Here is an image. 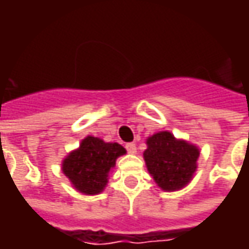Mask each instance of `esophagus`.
Returning a JSON list of instances; mask_svg holds the SVG:
<instances>
[{"label":"esophagus","mask_w":249,"mask_h":249,"mask_svg":"<svg viewBox=\"0 0 249 249\" xmlns=\"http://www.w3.org/2000/svg\"><path fill=\"white\" fill-rule=\"evenodd\" d=\"M126 149H127V152H129V154H136V152H137V147H136V144H134V142H129V144H126Z\"/></svg>","instance_id":"obj_1"}]
</instances>
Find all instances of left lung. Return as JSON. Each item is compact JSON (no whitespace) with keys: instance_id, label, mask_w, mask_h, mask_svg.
Wrapping results in <instances>:
<instances>
[{"instance_id":"1","label":"left lung","mask_w":249,"mask_h":249,"mask_svg":"<svg viewBox=\"0 0 249 249\" xmlns=\"http://www.w3.org/2000/svg\"><path fill=\"white\" fill-rule=\"evenodd\" d=\"M199 149L169 131L147 139L144 160L149 175L165 191H176L190 183L196 170Z\"/></svg>"}]
</instances>
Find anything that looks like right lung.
Listing matches in <instances>:
<instances>
[{"label":"right lung","instance_id":"right-lung-1","mask_svg":"<svg viewBox=\"0 0 249 249\" xmlns=\"http://www.w3.org/2000/svg\"><path fill=\"white\" fill-rule=\"evenodd\" d=\"M124 154L126 149L118 142H105L98 137L87 136L79 148L63 159L62 172L77 191L95 196L104 191L116 159Z\"/></svg>","mask_w":249,"mask_h":249}]
</instances>
